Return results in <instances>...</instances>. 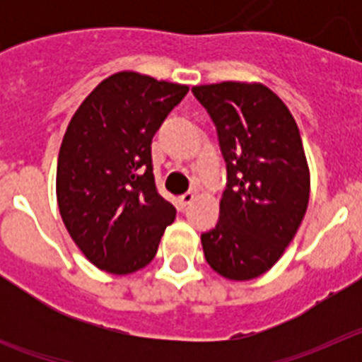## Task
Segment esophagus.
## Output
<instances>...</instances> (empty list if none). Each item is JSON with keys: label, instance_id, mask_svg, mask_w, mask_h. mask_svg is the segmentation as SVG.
<instances>
[{"label": "esophagus", "instance_id": "1", "mask_svg": "<svg viewBox=\"0 0 362 362\" xmlns=\"http://www.w3.org/2000/svg\"><path fill=\"white\" fill-rule=\"evenodd\" d=\"M194 192H187V194H183V196L179 197V204H181V209H187L188 204L192 203V201H194Z\"/></svg>", "mask_w": 362, "mask_h": 362}]
</instances>
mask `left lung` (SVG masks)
<instances>
[{
    "instance_id": "left-lung-1",
    "label": "left lung",
    "mask_w": 362,
    "mask_h": 362,
    "mask_svg": "<svg viewBox=\"0 0 362 362\" xmlns=\"http://www.w3.org/2000/svg\"><path fill=\"white\" fill-rule=\"evenodd\" d=\"M216 124L226 163L219 219L201 233L206 263L232 281L277 263L305 217L310 174L299 129L263 85L225 81L192 88Z\"/></svg>"
}]
</instances>
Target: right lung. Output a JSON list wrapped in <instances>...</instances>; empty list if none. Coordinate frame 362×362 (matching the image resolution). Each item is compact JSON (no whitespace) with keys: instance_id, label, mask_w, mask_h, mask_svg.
I'll return each instance as SVG.
<instances>
[{"instance_id":"add662e5","label":"right lung","mask_w":362,"mask_h":362,"mask_svg":"<svg viewBox=\"0 0 362 362\" xmlns=\"http://www.w3.org/2000/svg\"><path fill=\"white\" fill-rule=\"evenodd\" d=\"M188 86L136 72L99 83L70 119L57 158V204L70 238L110 274L146 267L175 219L152 166V137Z\"/></svg>"}]
</instances>
